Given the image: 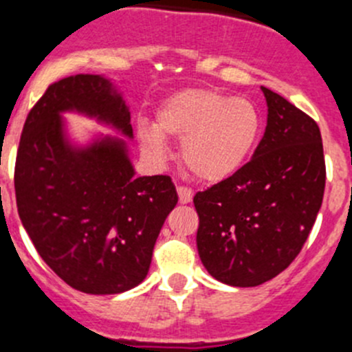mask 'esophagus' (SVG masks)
<instances>
[{"mask_svg": "<svg viewBox=\"0 0 352 352\" xmlns=\"http://www.w3.org/2000/svg\"><path fill=\"white\" fill-rule=\"evenodd\" d=\"M177 194H179V201L180 204H187L192 201L194 197V192L189 189V187H184V186H179L177 187Z\"/></svg>", "mask_w": 352, "mask_h": 352, "instance_id": "esophagus-1", "label": "esophagus"}]
</instances>
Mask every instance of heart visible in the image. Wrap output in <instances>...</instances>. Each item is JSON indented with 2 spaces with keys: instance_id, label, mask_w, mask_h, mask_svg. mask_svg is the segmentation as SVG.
Listing matches in <instances>:
<instances>
[{
  "instance_id": "b5f03b06",
  "label": "heart",
  "mask_w": 352,
  "mask_h": 352,
  "mask_svg": "<svg viewBox=\"0 0 352 352\" xmlns=\"http://www.w3.org/2000/svg\"><path fill=\"white\" fill-rule=\"evenodd\" d=\"M261 117L251 101L190 87L166 98L155 127L142 125L139 142L156 160L168 156L165 139H177L184 166L196 179L217 184L239 172L258 144Z\"/></svg>"
}]
</instances>
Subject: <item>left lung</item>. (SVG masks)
<instances>
[{"mask_svg": "<svg viewBox=\"0 0 352 352\" xmlns=\"http://www.w3.org/2000/svg\"><path fill=\"white\" fill-rule=\"evenodd\" d=\"M267 129L252 160L194 196L197 252L208 274L232 287H256L294 261L325 190L322 134L313 118L274 91Z\"/></svg>", "mask_w": 352, "mask_h": 352, "instance_id": "1", "label": "left lung"}]
</instances>
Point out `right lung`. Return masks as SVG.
Wrapping results in <instances>:
<instances>
[{"instance_id": "obj_1", "label": "right lung", "mask_w": 352, "mask_h": 352, "mask_svg": "<svg viewBox=\"0 0 352 352\" xmlns=\"http://www.w3.org/2000/svg\"><path fill=\"white\" fill-rule=\"evenodd\" d=\"M65 113L94 118L132 141L131 110L104 75H72L30 110L15 165L16 208L47 267L85 294H120L149 272L160 230L179 196L166 175L135 177L129 142L71 138Z\"/></svg>"}]
</instances>
